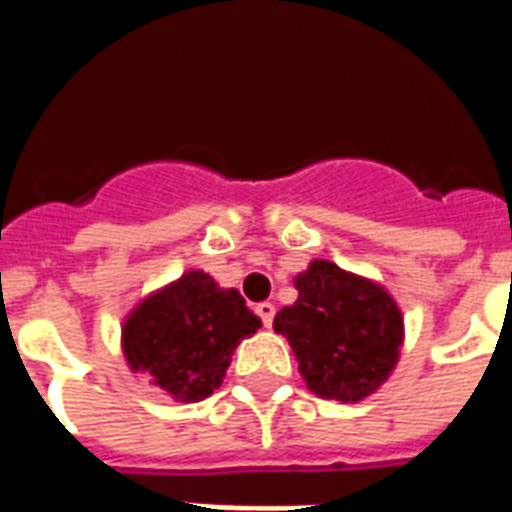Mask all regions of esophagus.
I'll use <instances>...</instances> for the list:
<instances>
[{
    "instance_id": "obj_1",
    "label": "esophagus",
    "mask_w": 512,
    "mask_h": 512,
    "mask_svg": "<svg viewBox=\"0 0 512 512\" xmlns=\"http://www.w3.org/2000/svg\"><path fill=\"white\" fill-rule=\"evenodd\" d=\"M255 313L260 316V321H263V327H271L273 316H276V305H273V303H257Z\"/></svg>"
}]
</instances>
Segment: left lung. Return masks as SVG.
Wrapping results in <instances>:
<instances>
[{"label": "left lung", "mask_w": 512, "mask_h": 512, "mask_svg": "<svg viewBox=\"0 0 512 512\" xmlns=\"http://www.w3.org/2000/svg\"><path fill=\"white\" fill-rule=\"evenodd\" d=\"M295 287V305L276 313L273 329L295 350L305 385L345 404L374 393L393 372L404 342L396 300L329 260H313Z\"/></svg>", "instance_id": "1"}]
</instances>
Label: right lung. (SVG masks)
I'll use <instances>...</instances> for the list:
<instances>
[{
  "mask_svg": "<svg viewBox=\"0 0 512 512\" xmlns=\"http://www.w3.org/2000/svg\"><path fill=\"white\" fill-rule=\"evenodd\" d=\"M260 319L236 289H220L204 271H188L130 313L122 348L132 372H146L177 401H201L223 385L236 345Z\"/></svg>",
  "mask_w": 512,
  "mask_h": 512,
  "instance_id": "add662e5",
  "label": "right lung"
}]
</instances>
